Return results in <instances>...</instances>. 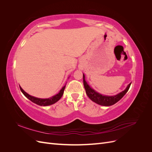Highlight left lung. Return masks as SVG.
I'll list each match as a JSON object with an SVG mask.
<instances>
[{"instance_id":"8db88e82","label":"left lung","mask_w":152,"mask_h":152,"mask_svg":"<svg viewBox=\"0 0 152 152\" xmlns=\"http://www.w3.org/2000/svg\"><path fill=\"white\" fill-rule=\"evenodd\" d=\"M83 82H84V88L86 89V93L87 96L93 101V102L97 103L99 105L102 106H111L114 104H115L118 102L119 100L122 98L123 96L126 94L129 89L131 83L129 84L125 90L121 92L116 95L114 96H107L100 94L98 92H96L93 88L89 86V85L87 84V82L85 80V75L83 73Z\"/></svg>"}]
</instances>
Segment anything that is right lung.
Here are the masks:
<instances>
[{
  "mask_svg": "<svg viewBox=\"0 0 152 152\" xmlns=\"http://www.w3.org/2000/svg\"><path fill=\"white\" fill-rule=\"evenodd\" d=\"M65 86H66V85L65 86H63L62 87V89L59 91V92L57 94L54 95L50 98H45V99L34 97V96H32L28 94V93H26V92L21 88V86H20V88L21 91L22 92V93L27 98L30 99L31 102H32L37 104L40 105V106H49V105H51L55 103H56L60 99V98L62 97V96L63 94Z\"/></svg>",
  "mask_w": 152,
  "mask_h": 152,
  "instance_id": "add662e5",
  "label": "right lung"
}]
</instances>
